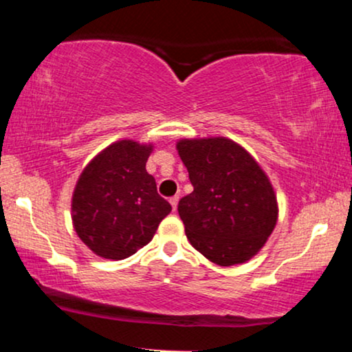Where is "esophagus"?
<instances>
[{
    "label": "esophagus",
    "mask_w": 352,
    "mask_h": 352,
    "mask_svg": "<svg viewBox=\"0 0 352 352\" xmlns=\"http://www.w3.org/2000/svg\"><path fill=\"white\" fill-rule=\"evenodd\" d=\"M168 201H170V205H172V208L173 210H177V205H179V197H172V199L170 200H168Z\"/></svg>",
    "instance_id": "1"
}]
</instances>
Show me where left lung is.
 Listing matches in <instances>:
<instances>
[{
    "mask_svg": "<svg viewBox=\"0 0 352 352\" xmlns=\"http://www.w3.org/2000/svg\"><path fill=\"white\" fill-rule=\"evenodd\" d=\"M193 192L179 201L190 245L220 266L245 263L278 220L274 190L263 168L225 137L177 142Z\"/></svg>",
    "mask_w": 352,
    "mask_h": 352,
    "instance_id": "obj_1",
    "label": "left lung"
}]
</instances>
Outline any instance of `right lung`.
<instances>
[{"mask_svg": "<svg viewBox=\"0 0 352 352\" xmlns=\"http://www.w3.org/2000/svg\"><path fill=\"white\" fill-rule=\"evenodd\" d=\"M152 144L119 140L98 153L80 173L72 193V223L99 256L124 260L155 235L170 213L145 170Z\"/></svg>", "mask_w": 352, "mask_h": 352, "instance_id": "add662e5", "label": "right lung"}]
</instances>
